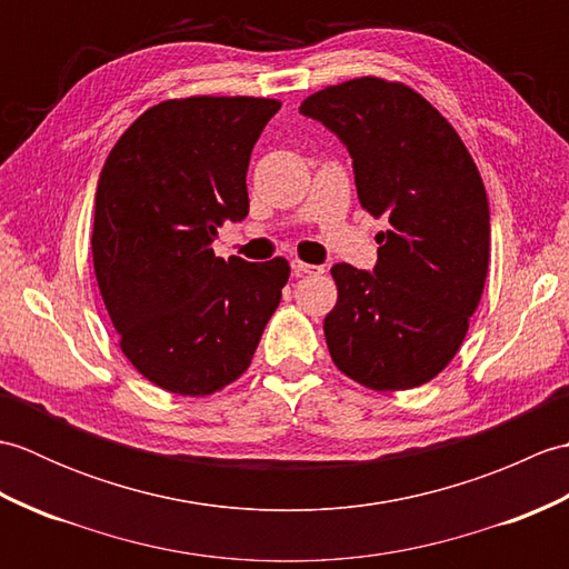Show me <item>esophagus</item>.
Wrapping results in <instances>:
<instances>
[{
    "label": "esophagus",
    "mask_w": 569,
    "mask_h": 569,
    "mask_svg": "<svg viewBox=\"0 0 569 569\" xmlns=\"http://www.w3.org/2000/svg\"><path fill=\"white\" fill-rule=\"evenodd\" d=\"M291 266H293V276H296V278H300V276H310V273H322V266L306 263V261H300V259H296Z\"/></svg>",
    "instance_id": "esophagus-1"
}]
</instances>
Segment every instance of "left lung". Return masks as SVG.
Wrapping results in <instances>:
<instances>
[{"mask_svg": "<svg viewBox=\"0 0 569 569\" xmlns=\"http://www.w3.org/2000/svg\"><path fill=\"white\" fill-rule=\"evenodd\" d=\"M300 112L330 127L355 161L377 234L373 273L335 263L325 316L335 367L371 391H408L450 365L489 271V198L455 127L408 84L377 76L312 92Z\"/></svg>", "mask_w": 569, "mask_h": 569, "instance_id": "obj_1", "label": "left lung"}]
</instances>
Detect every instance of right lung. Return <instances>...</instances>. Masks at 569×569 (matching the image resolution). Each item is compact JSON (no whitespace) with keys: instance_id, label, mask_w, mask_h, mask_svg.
<instances>
[{"instance_id":"1","label":"right lung","mask_w":569,"mask_h":569,"mask_svg":"<svg viewBox=\"0 0 569 569\" xmlns=\"http://www.w3.org/2000/svg\"><path fill=\"white\" fill-rule=\"evenodd\" d=\"M281 102L247 94L163 100L134 119L102 166L92 263L143 379L178 396H210L251 365L291 276L283 257H214L224 220L249 212L253 143Z\"/></svg>"}]
</instances>
